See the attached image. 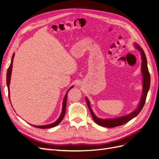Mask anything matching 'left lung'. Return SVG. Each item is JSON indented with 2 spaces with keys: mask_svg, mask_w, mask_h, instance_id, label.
I'll use <instances>...</instances> for the list:
<instances>
[{
  "mask_svg": "<svg viewBox=\"0 0 159 159\" xmlns=\"http://www.w3.org/2000/svg\"><path fill=\"white\" fill-rule=\"evenodd\" d=\"M135 47L138 50L141 51L142 60H143L141 68H142V72H143V94H142L140 104H139L138 108L135 111H133L131 114L127 115V116H123L121 117L113 119H102L98 118L94 115V113L92 111V110H91V109L90 107V105H89V102L88 99L87 98H85L86 102H87V105H88V108L90 111V113H91V116H92V118L93 119L95 122L97 124H98L100 126L108 127V128H111V127H117V126H121V125H122L125 124L126 123L129 122L130 120H131L134 117H136L137 115L141 112V111L142 110L143 107H144V105H145V103L148 91L149 88H150L151 75H150V73H149L148 70L147 57H146L145 52H144L143 50L139 45L135 44Z\"/></svg>",
  "mask_w": 159,
  "mask_h": 159,
  "instance_id": "8db88e82",
  "label": "left lung"
}]
</instances>
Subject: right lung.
<instances>
[{
  "label": "right lung",
  "instance_id": "add662e5",
  "mask_svg": "<svg viewBox=\"0 0 159 159\" xmlns=\"http://www.w3.org/2000/svg\"><path fill=\"white\" fill-rule=\"evenodd\" d=\"M14 53L12 55V60H11V63L10 64V66H9L8 68V70H7V87H8V91H10L9 90V85H10V81H11V71H12V61H13V59H14ZM73 88V86L72 87H71L68 91H67V93L65 95V98L64 99V102H63V107H62V111H61V115L60 116L59 119L57 120V121L56 122H54V123H52V124H50V125H42V126H36V125H32L34 127H37V128H40V129H47V128H52V127H54L56 126H57V125H58L61 121V120L63 119L64 115H65V113H66V102H67V95H68V92L69 91V90L71 88ZM8 98H9V99H10V93H8Z\"/></svg>",
  "mask_w": 159,
  "mask_h": 159
}]
</instances>
